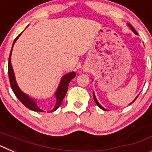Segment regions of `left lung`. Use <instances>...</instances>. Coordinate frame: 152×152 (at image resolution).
Returning <instances> with one entry per match:
<instances>
[{
	"mask_svg": "<svg viewBox=\"0 0 152 152\" xmlns=\"http://www.w3.org/2000/svg\"><path fill=\"white\" fill-rule=\"evenodd\" d=\"M127 25H128V26H129V27L130 29H131V30L132 31V32H133V33H135V34L138 35V33H137V32H136V31H135V29H134V28H133V26H132L131 24H129V23H127ZM139 95H138V96H137L135 98V99H134V100H133V101L132 102V103H130V104H132V103H133V102L135 101V100H136V99H137V97H138V96H139ZM93 96H94V101H95V103H96V105H97L98 107H100V109H102V110H106V111H107V110H106V109L104 108V107H102V106L100 105V103H99V102L97 101V100H96V96H95V94H94V92H93Z\"/></svg>",
	"mask_w": 152,
	"mask_h": 152,
	"instance_id": "1",
	"label": "left lung"
}]
</instances>
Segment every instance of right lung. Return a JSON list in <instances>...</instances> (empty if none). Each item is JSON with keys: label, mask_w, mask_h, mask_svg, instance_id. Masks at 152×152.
I'll use <instances>...</instances> for the list:
<instances>
[{"label": "right lung", "mask_w": 152, "mask_h": 152, "mask_svg": "<svg viewBox=\"0 0 152 152\" xmlns=\"http://www.w3.org/2000/svg\"><path fill=\"white\" fill-rule=\"evenodd\" d=\"M22 34V33L20 34H19L17 38L14 39L13 41V45H12V49L10 51V54L9 56V61H8V75H9V80H10V86H11V88L13 90L14 94L16 95L17 98L19 99V100L21 102V103L23 104L26 107H27L28 109L31 110L33 111H36V112H44L42 109H40L38 107L37 103H36V100L33 98H31L30 96H28L27 94H26L25 93L23 92L20 88H19L18 84L17 83V80H16L15 75H14V72H13V67H12L11 64V53L12 50H13V47L15 44L16 41L18 39V38L20 36V35ZM76 76V74L75 72H69V73L64 75L62 77H61V80H60V83L58 86V88L56 89V91L55 92L54 95L56 96V104H55L54 107L52 108V110H50L49 112H53V111H56L58 107H60V105L61 104L63 101V99H64V96L66 94L67 91H68V84H69L70 81L74 78V77Z\"/></svg>", "instance_id": "obj_1"}]
</instances>
